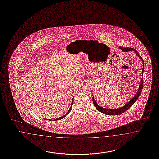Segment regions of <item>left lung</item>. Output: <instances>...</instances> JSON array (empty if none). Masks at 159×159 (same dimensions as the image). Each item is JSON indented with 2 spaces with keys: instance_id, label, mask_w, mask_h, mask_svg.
Instances as JSON below:
<instances>
[{
  "instance_id": "8db88e82",
  "label": "left lung",
  "mask_w": 159,
  "mask_h": 159,
  "mask_svg": "<svg viewBox=\"0 0 159 159\" xmlns=\"http://www.w3.org/2000/svg\"><path fill=\"white\" fill-rule=\"evenodd\" d=\"M119 48L121 50H122V51L123 52H128V51H134L135 53H136V55H138V57H140V59L142 60V63H143V70H142V77H141V81H140V84L139 87V89L136 92V93L135 94V95L134 96V98L132 99H131L130 101H129L128 102H127L124 106L120 107L119 108H117V109H108V108H103L102 107L99 106V104L96 102L95 100L94 99V97L93 96L92 97V101L93 103L94 104V106L96 107V108L100 111L102 113H104L106 115H120L121 113H124L125 111H126L127 110H128L131 106H132L134 102H136V100H138L139 97L141 94V91H142V89H143V72H144V61L143 59H142V57H140V55L139 54L138 51H136V49H134L133 48L131 47H127V48H124L120 46Z\"/></svg>"
}]
</instances>
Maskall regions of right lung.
<instances>
[{"mask_svg":"<svg viewBox=\"0 0 159 159\" xmlns=\"http://www.w3.org/2000/svg\"><path fill=\"white\" fill-rule=\"evenodd\" d=\"M74 99V98H73ZM73 99H72V103H71V106L70 107V109L68 111V112H67V113H66L65 115H64L63 116H62L60 117H59V118H57V119H52V120H51V119H49V121H51V120H52V121H57V120H61V119H63L64 117H65L67 115H68L69 113L70 112V111H71V109H72V104H73ZM45 120H47L46 119H44Z\"/></svg>","mask_w":159,"mask_h":159,"instance_id":"1","label":"right lung"}]
</instances>
